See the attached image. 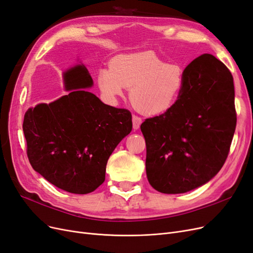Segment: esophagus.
<instances>
[{
	"instance_id": "34e87169",
	"label": "esophagus",
	"mask_w": 253,
	"mask_h": 253,
	"mask_svg": "<svg viewBox=\"0 0 253 253\" xmlns=\"http://www.w3.org/2000/svg\"><path fill=\"white\" fill-rule=\"evenodd\" d=\"M132 121H133V128L134 129H138L139 127H140V125L142 124V119L136 115H133Z\"/></svg>"
}]
</instances>
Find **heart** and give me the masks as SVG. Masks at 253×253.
<instances>
[{
    "mask_svg": "<svg viewBox=\"0 0 253 253\" xmlns=\"http://www.w3.org/2000/svg\"><path fill=\"white\" fill-rule=\"evenodd\" d=\"M185 71L180 64L168 63L153 51L119 54L111 60L110 69L97 73L101 94L116 101L129 89L133 107L144 115H159L177 101L184 84Z\"/></svg>",
    "mask_w": 253,
    "mask_h": 253,
    "instance_id": "obj_1",
    "label": "heart"
}]
</instances>
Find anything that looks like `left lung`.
Here are the masks:
<instances>
[{
    "label": "left lung",
    "mask_w": 253,
    "mask_h": 253,
    "mask_svg": "<svg viewBox=\"0 0 253 253\" xmlns=\"http://www.w3.org/2000/svg\"><path fill=\"white\" fill-rule=\"evenodd\" d=\"M175 104L145 119L146 176L163 194L205 184L222 169L237 126L233 77L219 59L202 54L185 68Z\"/></svg>",
    "instance_id": "left-lung-1"
}]
</instances>
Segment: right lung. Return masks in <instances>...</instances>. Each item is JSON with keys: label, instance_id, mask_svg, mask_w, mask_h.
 I'll list each match as a JSON object with an SVG mask.
<instances>
[{"label": "right lung", "instance_id": "add662e5", "mask_svg": "<svg viewBox=\"0 0 253 253\" xmlns=\"http://www.w3.org/2000/svg\"><path fill=\"white\" fill-rule=\"evenodd\" d=\"M64 83L68 95L26 112L27 156L33 169L52 184L85 195L106 179L109 157L132 130V114L84 90L93 80L84 65L66 71Z\"/></svg>", "mask_w": 253, "mask_h": 253}]
</instances>
